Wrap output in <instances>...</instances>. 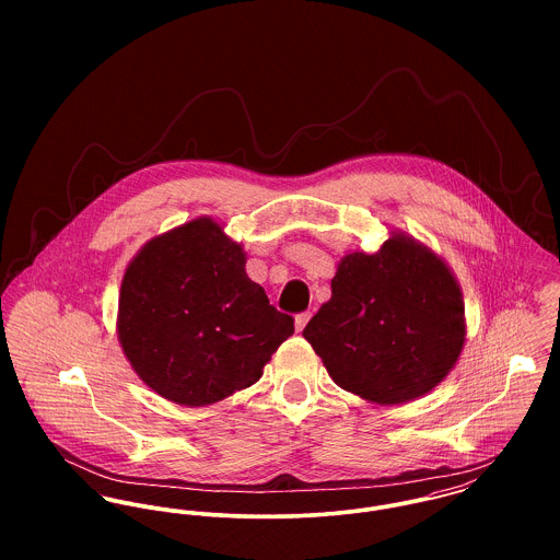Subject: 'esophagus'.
<instances>
[{
    "label": "esophagus",
    "instance_id": "obj_1",
    "mask_svg": "<svg viewBox=\"0 0 560 560\" xmlns=\"http://www.w3.org/2000/svg\"><path fill=\"white\" fill-rule=\"evenodd\" d=\"M311 317H313V313H311V311H306V313H300V315L295 317V329H298V331H302V329L306 327V323L311 320Z\"/></svg>",
    "mask_w": 560,
    "mask_h": 560
}]
</instances>
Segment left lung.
<instances>
[{"instance_id": "8db88e82", "label": "left lung", "mask_w": 560, "mask_h": 560, "mask_svg": "<svg viewBox=\"0 0 560 560\" xmlns=\"http://www.w3.org/2000/svg\"><path fill=\"white\" fill-rule=\"evenodd\" d=\"M329 373L362 399L395 405L433 390L464 340L457 280L431 249L393 235L375 254H347L331 298L304 327Z\"/></svg>"}]
</instances>
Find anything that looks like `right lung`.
I'll use <instances>...</instances> for the list:
<instances>
[{
	"label": "right lung",
	"instance_id": "right-lung-1",
	"mask_svg": "<svg viewBox=\"0 0 560 560\" xmlns=\"http://www.w3.org/2000/svg\"><path fill=\"white\" fill-rule=\"evenodd\" d=\"M295 319L245 273V254L211 220L147 243L120 287L118 338L163 399L200 407L260 380Z\"/></svg>",
	"mask_w": 560,
	"mask_h": 560
}]
</instances>
